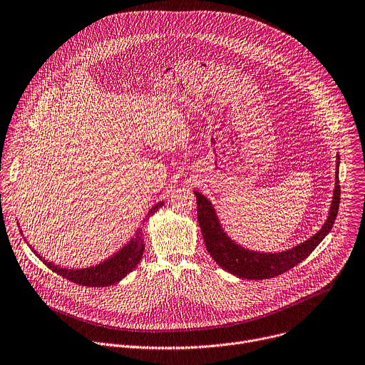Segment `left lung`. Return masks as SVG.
Returning a JSON list of instances; mask_svg holds the SVG:
<instances>
[{"label":"left lung","mask_w":365,"mask_h":365,"mask_svg":"<svg viewBox=\"0 0 365 365\" xmlns=\"http://www.w3.org/2000/svg\"><path fill=\"white\" fill-rule=\"evenodd\" d=\"M336 167H339V155H336ZM194 194L197 197V220L200 223L201 233H203L207 252L216 261V264H219V267L239 278L267 279L281 275L282 272H286L296 267L297 264H300L314 251V248L320 244L323 237L331 232L338 216L341 185L336 170V182L332 197L331 212L325 225L322 226V229L314 236L304 240L303 244L284 252L275 254L255 252L235 244V240H232L220 226L219 217L210 201L198 191H194Z\"/></svg>","instance_id":"left-lung-1"}]
</instances>
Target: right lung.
Masks as SVG:
<instances>
[{"label":"right lung","instance_id":"obj_1","mask_svg":"<svg viewBox=\"0 0 365 365\" xmlns=\"http://www.w3.org/2000/svg\"><path fill=\"white\" fill-rule=\"evenodd\" d=\"M162 206H164V201H159L156 203L148 213L146 217L155 215ZM145 251V244H143V236H142V229H138L135 233V237L130 239L129 244L126 247L121 248L117 254H114L111 258L106 259L104 262L90 267V268H81V269H68V268H61L53 265L52 262H48L45 258L37 257L45 262L53 272L58 275H62L63 278L76 282L79 286H86V287H106L111 286L118 282L121 278H125L129 272H132L139 261L142 259ZM36 252V251H34Z\"/></svg>","mask_w":365,"mask_h":365}]
</instances>
